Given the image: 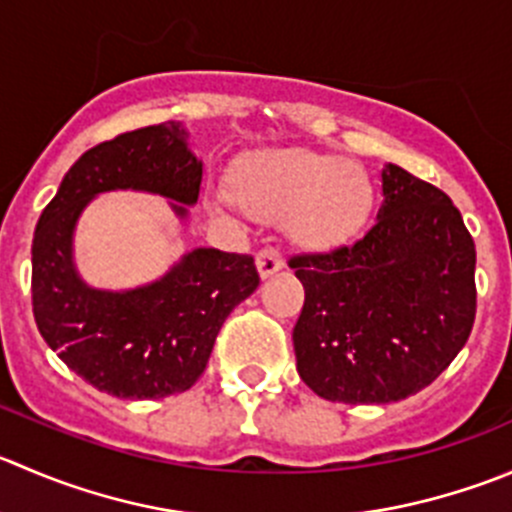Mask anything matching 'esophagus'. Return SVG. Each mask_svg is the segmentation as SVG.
<instances>
[{
    "instance_id": "esophagus-1",
    "label": "esophagus",
    "mask_w": 512,
    "mask_h": 512,
    "mask_svg": "<svg viewBox=\"0 0 512 512\" xmlns=\"http://www.w3.org/2000/svg\"><path fill=\"white\" fill-rule=\"evenodd\" d=\"M282 267H285V257H282V252L277 250V247H262V250L257 252V272H260L262 280H267L270 275L280 272Z\"/></svg>"
}]
</instances>
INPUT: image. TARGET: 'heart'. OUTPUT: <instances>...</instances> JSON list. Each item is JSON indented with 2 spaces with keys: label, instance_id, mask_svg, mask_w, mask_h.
Masks as SVG:
<instances>
[{
  "label": "heart",
  "instance_id": "heart-1",
  "mask_svg": "<svg viewBox=\"0 0 512 512\" xmlns=\"http://www.w3.org/2000/svg\"><path fill=\"white\" fill-rule=\"evenodd\" d=\"M232 197L247 215L285 220L292 240L332 247L360 232L375 202L365 167L315 150H275L242 167Z\"/></svg>",
  "mask_w": 512,
  "mask_h": 512
}]
</instances>
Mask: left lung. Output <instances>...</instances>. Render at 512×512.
<instances>
[{
  "label": "left lung",
  "instance_id": "left-lung-1",
  "mask_svg": "<svg viewBox=\"0 0 512 512\" xmlns=\"http://www.w3.org/2000/svg\"><path fill=\"white\" fill-rule=\"evenodd\" d=\"M382 197L365 237L287 262L305 287L297 372L330 403L420 393L473 330L475 242L458 207L398 165L382 170Z\"/></svg>",
  "mask_w": 512,
  "mask_h": 512
}]
</instances>
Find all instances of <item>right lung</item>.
Instances as JSON below:
<instances>
[{
	"mask_svg": "<svg viewBox=\"0 0 512 512\" xmlns=\"http://www.w3.org/2000/svg\"><path fill=\"white\" fill-rule=\"evenodd\" d=\"M202 162L182 124L124 132L84 152L44 207L32 242V310L59 360L102 393L157 400L185 393L205 372L217 332L260 285L250 255L197 247L165 277L124 292L94 290L72 260V237L89 200L140 190L172 200L187 217Z\"/></svg>",
	"mask_w": 512,
	"mask_h": 512,
	"instance_id": "obj_1",
	"label": "right lung"
}]
</instances>
